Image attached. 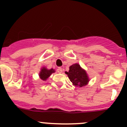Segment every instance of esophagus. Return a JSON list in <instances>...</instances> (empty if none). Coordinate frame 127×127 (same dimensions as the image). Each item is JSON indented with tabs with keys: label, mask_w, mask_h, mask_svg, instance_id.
Returning <instances> with one entry per match:
<instances>
[{
	"label": "esophagus",
	"mask_w": 127,
	"mask_h": 127,
	"mask_svg": "<svg viewBox=\"0 0 127 127\" xmlns=\"http://www.w3.org/2000/svg\"><path fill=\"white\" fill-rule=\"evenodd\" d=\"M57 71L58 72H61L63 71V69L62 68H61V67H58L57 68Z\"/></svg>",
	"instance_id": "obj_1"
}]
</instances>
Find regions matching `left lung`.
I'll use <instances>...</instances> for the list:
<instances>
[{
  "instance_id": "8db88e82",
  "label": "left lung",
  "mask_w": 127,
  "mask_h": 127,
  "mask_svg": "<svg viewBox=\"0 0 127 127\" xmlns=\"http://www.w3.org/2000/svg\"><path fill=\"white\" fill-rule=\"evenodd\" d=\"M69 79L74 85L77 87H84L89 81L86 72L81 68L79 64H74L69 67V72H65Z\"/></svg>"
}]
</instances>
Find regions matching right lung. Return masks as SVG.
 <instances>
[{"label":"right lung","mask_w":127,"mask_h":127,"mask_svg":"<svg viewBox=\"0 0 127 127\" xmlns=\"http://www.w3.org/2000/svg\"><path fill=\"white\" fill-rule=\"evenodd\" d=\"M53 72H55V70L53 69H47L45 67H43L41 70L40 72L39 76L42 80H46Z\"/></svg>","instance_id":"1"}]
</instances>
